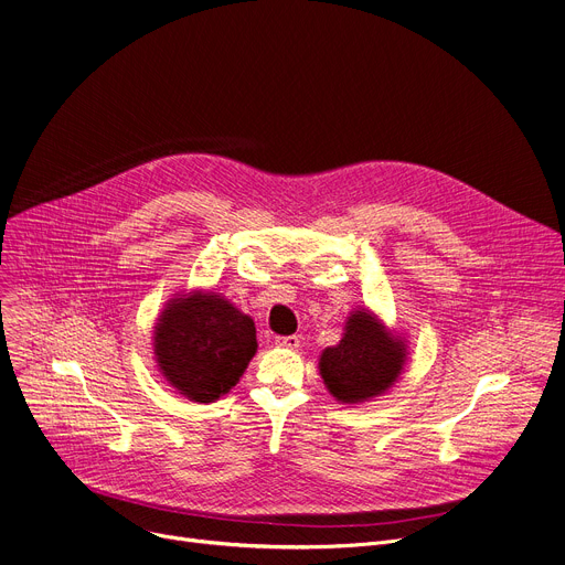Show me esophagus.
I'll use <instances>...</instances> for the list:
<instances>
[{
	"mask_svg": "<svg viewBox=\"0 0 565 565\" xmlns=\"http://www.w3.org/2000/svg\"><path fill=\"white\" fill-rule=\"evenodd\" d=\"M275 342L279 347H286V349H297L299 347V335H284V338H277Z\"/></svg>",
	"mask_w": 565,
	"mask_h": 565,
	"instance_id": "obj_1",
	"label": "esophagus"
}]
</instances>
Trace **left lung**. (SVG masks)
Masks as SVG:
<instances>
[{
	"label": "left lung",
	"mask_w": 565,
	"mask_h": 565,
	"mask_svg": "<svg viewBox=\"0 0 565 565\" xmlns=\"http://www.w3.org/2000/svg\"><path fill=\"white\" fill-rule=\"evenodd\" d=\"M407 340L372 309H355L338 344L320 353V376L342 405H358L387 394L407 365Z\"/></svg>",
	"instance_id": "obj_1"
}]
</instances>
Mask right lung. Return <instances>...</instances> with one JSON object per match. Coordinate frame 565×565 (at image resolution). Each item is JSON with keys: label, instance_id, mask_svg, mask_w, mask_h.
Wrapping results in <instances>:
<instances>
[{"label": "right lung", "instance_id": "obj_1", "mask_svg": "<svg viewBox=\"0 0 565 565\" xmlns=\"http://www.w3.org/2000/svg\"><path fill=\"white\" fill-rule=\"evenodd\" d=\"M256 327L221 292H175L152 329V353L164 381L193 403L227 394L256 353Z\"/></svg>", "mask_w": 565, "mask_h": 565}]
</instances>
